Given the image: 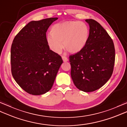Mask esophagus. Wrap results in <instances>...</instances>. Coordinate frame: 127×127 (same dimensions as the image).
<instances>
[{
	"label": "esophagus",
	"instance_id": "34e87169",
	"mask_svg": "<svg viewBox=\"0 0 127 127\" xmlns=\"http://www.w3.org/2000/svg\"><path fill=\"white\" fill-rule=\"evenodd\" d=\"M62 59H63V62H66L68 61V58H67L66 57H65V56H62Z\"/></svg>",
	"mask_w": 127,
	"mask_h": 127
}]
</instances>
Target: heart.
Masks as SVG:
<instances>
[{
	"label": "heart",
	"mask_w": 127,
	"mask_h": 127,
	"mask_svg": "<svg viewBox=\"0 0 127 127\" xmlns=\"http://www.w3.org/2000/svg\"><path fill=\"white\" fill-rule=\"evenodd\" d=\"M51 33L47 36L46 41L53 51L60 53L63 49V44L64 48L68 52L77 53L87 44L90 30L84 22L70 21L53 25Z\"/></svg>",
	"instance_id": "b5f03b06"
}]
</instances>
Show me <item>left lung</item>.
<instances>
[{"instance_id":"1","label":"left lung","mask_w":127,"mask_h":127,"mask_svg":"<svg viewBox=\"0 0 127 127\" xmlns=\"http://www.w3.org/2000/svg\"><path fill=\"white\" fill-rule=\"evenodd\" d=\"M85 21L90 26L88 42L80 52L70 56L69 61L75 86L91 92L101 88L111 77L115 50L111 37L98 22L92 19Z\"/></svg>"}]
</instances>
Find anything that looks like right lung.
Wrapping results in <instances>:
<instances>
[{"mask_svg":"<svg viewBox=\"0 0 127 127\" xmlns=\"http://www.w3.org/2000/svg\"><path fill=\"white\" fill-rule=\"evenodd\" d=\"M57 17L33 21L21 29L11 48V73L24 91L34 95L49 91L61 64L62 57L50 50L48 28Z\"/></svg>","mask_w":127,"mask_h":127,"instance_id":"obj_1","label":"right lung"}]
</instances>
